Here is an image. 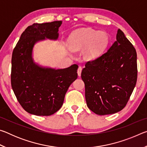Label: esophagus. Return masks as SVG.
Here are the masks:
<instances>
[{
    "instance_id": "esophagus-1",
    "label": "esophagus",
    "mask_w": 147,
    "mask_h": 147,
    "mask_svg": "<svg viewBox=\"0 0 147 147\" xmlns=\"http://www.w3.org/2000/svg\"><path fill=\"white\" fill-rule=\"evenodd\" d=\"M82 71V67L79 66V67H78V72H77V73H78V75L79 76H81Z\"/></svg>"
}]
</instances>
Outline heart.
<instances>
[{"instance_id": "1", "label": "heart", "mask_w": 147, "mask_h": 147, "mask_svg": "<svg viewBox=\"0 0 147 147\" xmlns=\"http://www.w3.org/2000/svg\"><path fill=\"white\" fill-rule=\"evenodd\" d=\"M68 45L73 51L83 49L87 59H93L102 54L108 47L109 38L104 32H98L91 28H81L73 32L67 39Z\"/></svg>"}]
</instances>
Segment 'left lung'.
I'll use <instances>...</instances> for the list:
<instances>
[{
  "label": "left lung",
  "instance_id": "8db88e82",
  "mask_svg": "<svg viewBox=\"0 0 147 147\" xmlns=\"http://www.w3.org/2000/svg\"><path fill=\"white\" fill-rule=\"evenodd\" d=\"M116 39L105 53L87 61L81 73L87 105L100 115L122 110L138 78L136 49L120 29Z\"/></svg>",
  "mask_w": 147,
  "mask_h": 147
}]
</instances>
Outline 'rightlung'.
Here are the masks:
<instances>
[{"label":"right lung","instance_id":"1","mask_svg":"<svg viewBox=\"0 0 147 147\" xmlns=\"http://www.w3.org/2000/svg\"><path fill=\"white\" fill-rule=\"evenodd\" d=\"M61 24V21H57L28 26L12 53V89L23 108L33 115L49 116L58 111L69 87L78 77V65L56 70L42 68L32 58L34 44L45 38L56 39Z\"/></svg>","mask_w":147,"mask_h":147}]
</instances>
